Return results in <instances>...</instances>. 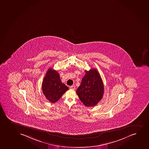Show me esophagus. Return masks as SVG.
I'll return each mask as SVG.
<instances>
[{"label":"esophagus","mask_w":149,"mask_h":149,"mask_svg":"<svg viewBox=\"0 0 149 149\" xmlns=\"http://www.w3.org/2000/svg\"><path fill=\"white\" fill-rule=\"evenodd\" d=\"M70 88L71 89L75 90V87L74 86H70Z\"/></svg>","instance_id":"1"}]
</instances>
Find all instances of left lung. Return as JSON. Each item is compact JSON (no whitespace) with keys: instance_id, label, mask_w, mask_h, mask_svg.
I'll return each instance as SVG.
<instances>
[{"instance_id":"left-lung-1","label":"left lung","mask_w":149,"mask_h":149,"mask_svg":"<svg viewBox=\"0 0 149 149\" xmlns=\"http://www.w3.org/2000/svg\"><path fill=\"white\" fill-rule=\"evenodd\" d=\"M82 79L76 91L81 101L87 107H93L101 101L104 94L103 83L96 69H91Z\"/></svg>"}]
</instances>
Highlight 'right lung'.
<instances>
[{
	"instance_id": "add662e5",
	"label": "right lung",
	"mask_w": 149,
	"mask_h": 149,
	"mask_svg": "<svg viewBox=\"0 0 149 149\" xmlns=\"http://www.w3.org/2000/svg\"><path fill=\"white\" fill-rule=\"evenodd\" d=\"M42 92L46 99L54 103L69 89L62 83L58 72L49 68L46 73L42 84Z\"/></svg>"
}]
</instances>
